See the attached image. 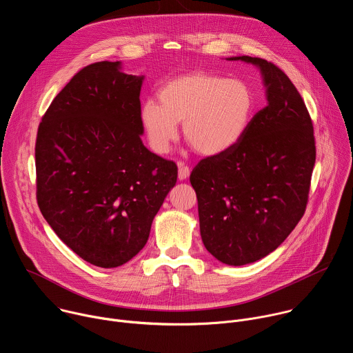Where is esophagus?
<instances>
[{
	"label": "esophagus",
	"mask_w": 353,
	"mask_h": 353,
	"mask_svg": "<svg viewBox=\"0 0 353 353\" xmlns=\"http://www.w3.org/2000/svg\"><path fill=\"white\" fill-rule=\"evenodd\" d=\"M177 168H179V180H180V181L187 180V179L190 177L191 169H190L187 165L181 163V162H179V163H177Z\"/></svg>",
	"instance_id": "esophagus-1"
}]
</instances>
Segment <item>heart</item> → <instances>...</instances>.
I'll return each mask as SVG.
<instances>
[{
	"label": "heart",
	"mask_w": 353,
	"mask_h": 353,
	"mask_svg": "<svg viewBox=\"0 0 353 353\" xmlns=\"http://www.w3.org/2000/svg\"><path fill=\"white\" fill-rule=\"evenodd\" d=\"M158 101L159 105H141L140 122L151 150L159 155L169 152L179 123L198 154H225L243 140L254 110V95L244 81L205 72L168 81L158 91Z\"/></svg>",
	"instance_id": "1"
}]
</instances>
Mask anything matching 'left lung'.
Returning <instances> with one entry per match:
<instances>
[{"label":"left lung","instance_id":"obj_1","mask_svg":"<svg viewBox=\"0 0 353 353\" xmlns=\"http://www.w3.org/2000/svg\"><path fill=\"white\" fill-rule=\"evenodd\" d=\"M227 59L261 70L268 105L236 147L202 159L190 181L206 251L244 266L277 250L303 216L316 147L305 102L283 70L262 58Z\"/></svg>","mask_w":353,"mask_h":353}]
</instances>
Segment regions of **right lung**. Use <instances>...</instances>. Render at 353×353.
<instances>
[{"mask_svg": "<svg viewBox=\"0 0 353 353\" xmlns=\"http://www.w3.org/2000/svg\"><path fill=\"white\" fill-rule=\"evenodd\" d=\"M122 62L85 66L55 97L39 126L37 202L57 236L85 262L112 269L147 244L176 185L177 166L141 140L145 76Z\"/></svg>", "mask_w": 353, "mask_h": 353, "instance_id": "add662e5", "label": "right lung"}]
</instances>
